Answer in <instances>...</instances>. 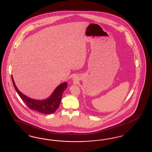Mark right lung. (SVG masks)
<instances>
[{"label":"right lung","mask_w":152,"mask_h":152,"mask_svg":"<svg viewBox=\"0 0 152 152\" xmlns=\"http://www.w3.org/2000/svg\"><path fill=\"white\" fill-rule=\"evenodd\" d=\"M12 80L17 93L27 106L32 110H37L44 114L53 113L57 110L61 103L62 95L64 90L67 86V84L66 83L61 84L56 89L49 98L44 100H37L30 99L21 93L19 90L17 88L12 76Z\"/></svg>","instance_id":"add662e5"}]
</instances>
